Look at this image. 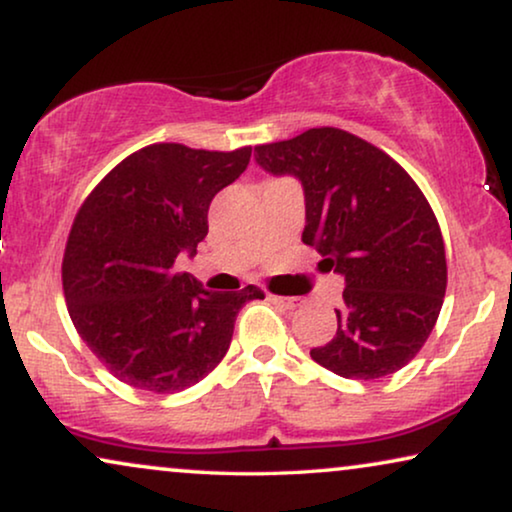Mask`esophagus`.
Returning <instances> with one entry per match:
<instances>
[{
	"instance_id": "1",
	"label": "esophagus",
	"mask_w": 512,
	"mask_h": 512,
	"mask_svg": "<svg viewBox=\"0 0 512 512\" xmlns=\"http://www.w3.org/2000/svg\"><path fill=\"white\" fill-rule=\"evenodd\" d=\"M268 300H270V303H277V305L286 307V310H293V307H298V305H300V303H298V298L277 296V293H270V291H268Z\"/></svg>"
}]
</instances>
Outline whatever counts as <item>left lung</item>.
<instances>
[{"instance_id":"8db88e82","label":"left lung","mask_w":512,"mask_h":512,"mask_svg":"<svg viewBox=\"0 0 512 512\" xmlns=\"http://www.w3.org/2000/svg\"><path fill=\"white\" fill-rule=\"evenodd\" d=\"M254 151L263 170L300 179L303 242L345 277L338 331L312 359L363 382L401 370L436 326L447 286L429 200L394 158L340 128H312Z\"/></svg>"}]
</instances>
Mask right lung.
Wrapping results in <instances>:
<instances>
[{"instance_id": "right-lung-1", "label": "right lung", "mask_w": 512, "mask_h": 512, "mask_svg": "<svg viewBox=\"0 0 512 512\" xmlns=\"http://www.w3.org/2000/svg\"><path fill=\"white\" fill-rule=\"evenodd\" d=\"M251 146L205 151L163 142L121 160L69 230L62 291L81 340L118 380L153 394L193 387L226 356L237 312L258 286L207 291L181 254L207 235L214 195L247 170Z\"/></svg>"}]
</instances>
